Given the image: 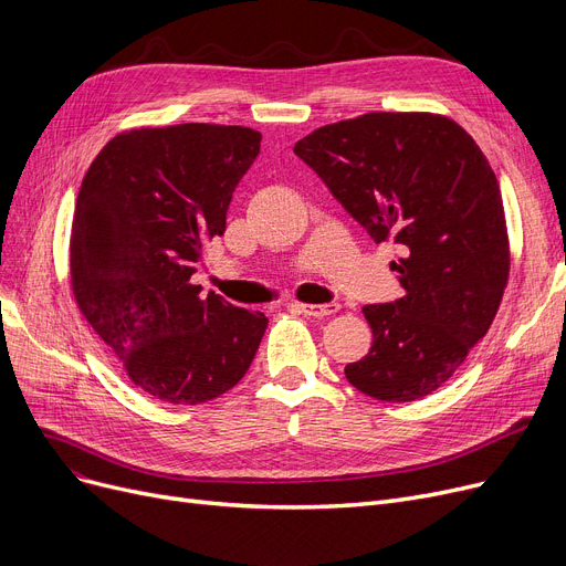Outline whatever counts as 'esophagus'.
<instances>
[{"label":"esophagus","instance_id":"34e87169","mask_svg":"<svg viewBox=\"0 0 566 566\" xmlns=\"http://www.w3.org/2000/svg\"><path fill=\"white\" fill-rule=\"evenodd\" d=\"M295 310L303 312L305 316H312V318H323V316L337 314L339 305H337V303H325V305H295Z\"/></svg>","mask_w":566,"mask_h":566}]
</instances>
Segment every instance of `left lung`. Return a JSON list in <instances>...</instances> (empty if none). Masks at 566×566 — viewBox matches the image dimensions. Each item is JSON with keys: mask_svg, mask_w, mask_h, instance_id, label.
I'll use <instances>...</instances> for the list:
<instances>
[{"mask_svg": "<svg viewBox=\"0 0 566 566\" xmlns=\"http://www.w3.org/2000/svg\"><path fill=\"white\" fill-rule=\"evenodd\" d=\"M293 154L376 243L395 241L401 298L365 305L374 342L346 365L353 388L380 401L438 390L491 328L510 280L497 178L448 116L369 112L316 128Z\"/></svg>", "mask_w": 566, "mask_h": 566, "instance_id": "1", "label": "left lung"}]
</instances>
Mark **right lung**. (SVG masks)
Returning a JSON list of instances; mask_svg holds the SVG:
<instances>
[{"label": "right lung", "mask_w": 566, "mask_h": 566, "mask_svg": "<svg viewBox=\"0 0 566 566\" xmlns=\"http://www.w3.org/2000/svg\"><path fill=\"white\" fill-rule=\"evenodd\" d=\"M259 148L261 133L243 126L135 128L112 137L82 178L73 295L128 378L160 401L224 395L265 333L261 312L190 282Z\"/></svg>", "instance_id": "obj_1"}]
</instances>
